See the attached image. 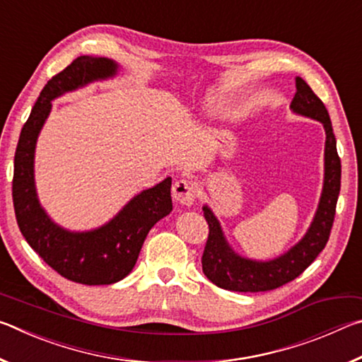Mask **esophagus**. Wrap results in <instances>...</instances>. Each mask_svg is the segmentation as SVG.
I'll use <instances>...</instances> for the list:
<instances>
[{
    "label": "esophagus",
    "mask_w": 362,
    "mask_h": 362,
    "mask_svg": "<svg viewBox=\"0 0 362 362\" xmlns=\"http://www.w3.org/2000/svg\"><path fill=\"white\" fill-rule=\"evenodd\" d=\"M173 194L177 203L182 206H192L198 194V185L189 179H180L174 183Z\"/></svg>",
    "instance_id": "esophagus-1"
}]
</instances>
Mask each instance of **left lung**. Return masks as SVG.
Returning a JSON list of instances; mask_svg holds the SVG:
<instances>
[{
    "mask_svg": "<svg viewBox=\"0 0 362 362\" xmlns=\"http://www.w3.org/2000/svg\"><path fill=\"white\" fill-rule=\"evenodd\" d=\"M296 88L297 93L291 103L292 112L320 121L326 132L324 183L313 222L302 240L293 244L287 252L272 260H255L235 252V249L226 241L218 218L214 216L209 206H203L204 218L209 225V238L201 260L203 273L211 283L222 289L235 292H265L276 289L302 274L326 247L340 193L341 164L327 108L300 76L296 78Z\"/></svg>",
    "mask_w": 362,
    "mask_h": 362,
    "instance_id": "obj_1",
    "label": "left lung"
}]
</instances>
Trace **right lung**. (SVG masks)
Instances as JSON below:
<instances>
[{"label":"right lung","mask_w":362,"mask_h":362,"mask_svg":"<svg viewBox=\"0 0 362 362\" xmlns=\"http://www.w3.org/2000/svg\"><path fill=\"white\" fill-rule=\"evenodd\" d=\"M119 65L112 59L81 56L49 79L22 127L14 156L12 201L23 238L49 267L79 284L118 283L132 272L148 231L173 211L168 177L144 189L99 228L70 231L57 225L41 206L35 185L36 140L52 100L102 79L113 78Z\"/></svg>","instance_id":"right-lung-1"}]
</instances>
